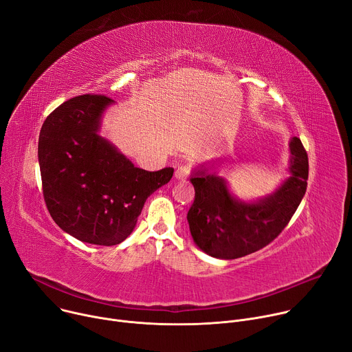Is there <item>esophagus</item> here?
<instances>
[{"instance_id": "obj_1", "label": "esophagus", "mask_w": 352, "mask_h": 352, "mask_svg": "<svg viewBox=\"0 0 352 352\" xmlns=\"http://www.w3.org/2000/svg\"><path fill=\"white\" fill-rule=\"evenodd\" d=\"M188 175H189V167H188V166H181V167H178V168L175 170V174H174L175 179H177V181H182V182L188 178Z\"/></svg>"}]
</instances>
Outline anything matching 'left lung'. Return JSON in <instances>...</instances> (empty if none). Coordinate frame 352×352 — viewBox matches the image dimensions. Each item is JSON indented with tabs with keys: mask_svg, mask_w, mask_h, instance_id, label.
<instances>
[{
	"mask_svg": "<svg viewBox=\"0 0 352 352\" xmlns=\"http://www.w3.org/2000/svg\"><path fill=\"white\" fill-rule=\"evenodd\" d=\"M289 154V177L257 199L234 195L213 160L192 168L189 181L195 188V201L186 220L199 250L213 258L234 260L265 247L285 229L305 197L309 175L300 139H291Z\"/></svg>",
	"mask_w": 352,
	"mask_h": 352,
	"instance_id": "obj_1",
	"label": "left lung"
}]
</instances>
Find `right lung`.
<instances>
[{"instance_id":"1","label":"right lung","mask_w":352,"mask_h":352,"mask_svg":"<svg viewBox=\"0 0 352 352\" xmlns=\"http://www.w3.org/2000/svg\"><path fill=\"white\" fill-rule=\"evenodd\" d=\"M115 101L80 95L45 120L38 146L43 197L56 225L74 239L115 245L131 236L146 199L168 184L174 168L146 171L101 136Z\"/></svg>"}]
</instances>
